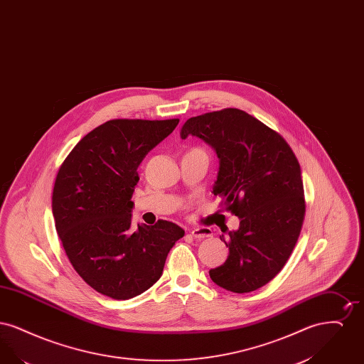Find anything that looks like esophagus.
<instances>
[{
  "label": "esophagus",
  "mask_w": 364,
  "mask_h": 364,
  "mask_svg": "<svg viewBox=\"0 0 364 364\" xmlns=\"http://www.w3.org/2000/svg\"><path fill=\"white\" fill-rule=\"evenodd\" d=\"M190 235L195 239H205V237H210L213 235L211 229L206 228V226H202V228H195V229H191Z\"/></svg>",
  "instance_id": "esophagus-1"
}]
</instances>
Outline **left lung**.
<instances>
[{"label": "left lung", "mask_w": 364, "mask_h": 364, "mask_svg": "<svg viewBox=\"0 0 364 364\" xmlns=\"http://www.w3.org/2000/svg\"><path fill=\"white\" fill-rule=\"evenodd\" d=\"M181 138L198 136L220 159L213 192L240 218L224 240L229 255L210 278L235 294L257 291L277 276L299 239L304 190L299 161L278 132L240 109L191 117Z\"/></svg>", "instance_id": "obj_1"}]
</instances>
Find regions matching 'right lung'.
Segmentation results:
<instances>
[{
	"label": "right lung",
	"mask_w": 364,
	"mask_h": 364,
	"mask_svg": "<svg viewBox=\"0 0 364 364\" xmlns=\"http://www.w3.org/2000/svg\"><path fill=\"white\" fill-rule=\"evenodd\" d=\"M172 120H110L88 132L58 169L55 230L73 269L97 292L127 300L151 288L184 230L159 220L131 225L138 168L173 132Z\"/></svg>",
	"instance_id": "right-lung-1"
}]
</instances>
